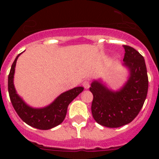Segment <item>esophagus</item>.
<instances>
[{
	"label": "esophagus",
	"mask_w": 159,
	"mask_h": 159,
	"mask_svg": "<svg viewBox=\"0 0 159 159\" xmlns=\"http://www.w3.org/2000/svg\"><path fill=\"white\" fill-rule=\"evenodd\" d=\"M83 86H84V88H85V89H88V88H90V83L88 80H84V82H83Z\"/></svg>",
	"instance_id": "obj_1"
}]
</instances>
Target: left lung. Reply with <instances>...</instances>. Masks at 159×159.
<instances>
[{
	"instance_id": "left-lung-1",
	"label": "left lung",
	"mask_w": 159,
	"mask_h": 159,
	"mask_svg": "<svg viewBox=\"0 0 159 159\" xmlns=\"http://www.w3.org/2000/svg\"><path fill=\"white\" fill-rule=\"evenodd\" d=\"M123 67L128 71L127 80L113 90L102 79L92 81V113L99 124L110 128L128 124L138 116L148 91V77L143 57L130 46L123 45Z\"/></svg>"
}]
</instances>
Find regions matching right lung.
Here are the masks:
<instances>
[{
  "mask_svg": "<svg viewBox=\"0 0 159 159\" xmlns=\"http://www.w3.org/2000/svg\"><path fill=\"white\" fill-rule=\"evenodd\" d=\"M21 54V53H20ZM19 54L11 67L8 78V90L10 100L20 118L28 125L40 130H49L57 127L65 119L67 107L73 99L84 91L83 87H76L63 92L50 104L43 107H32L26 103L16 92L14 86V74L16 60Z\"/></svg>",
  "mask_w": 159,
  "mask_h": 159,
  "instance_id": "right-lung-1",
  "label": "right lung"
}]
</instances>
